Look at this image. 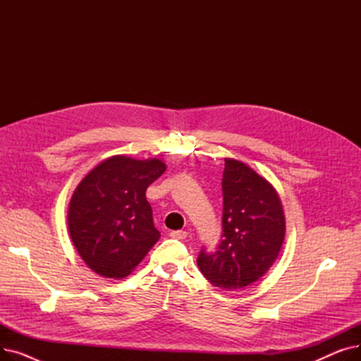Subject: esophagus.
<instances>
[{
	"label": "esophagus",
	"instance_id": "1",
	"mask_svg": "<svg viewBox=\"0 0 361 361\" xmlns=\"http://www.w3.org/2000/svg\"><path fill=\"white\" fill-rule=\"evenodd\" d=\"M169 237L173 238H177V240H184L187 237V233L183 231V230H178V231H171L169 233Z\"/></svg>",
	"mask_w": 361,
	"mask_h": 361
}]
</instances>
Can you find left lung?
Instances as JSON below:
<instances>
[{"label":"left lung","mask_w":361,"mask_h":361,"mask_svg":"<svg viewBox=\"0 0 361 361\" xmlns=\"http://www.w3.org/2000/svg\"><path fill=\"white\" fill-rule=\"evenodd\" d=\"M222 235L215 252L200 250L197 267L215 287L238 290L269 271L286 235V218L272 184L235 159L222 174Z\"/></svg>","instance_id":"left-lung-1"}]
</instances>
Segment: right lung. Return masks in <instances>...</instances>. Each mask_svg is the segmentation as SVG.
Here are the masks:
<instances>
[{"label": "right lung", "instance_id": "obj_1", "mask_svg": "<svg viewBox=\"0 0 361 361\" xmlns=\"http://www.w3.org/2000/svg\"><path fill=\"white\" fill-rule=\"evenodd\" d=\"M165 171L159 159L112 157L82 180L68 206V231L87 267L104 278H124L158 238L146 188Z\"/></svg>", "mask_w": 361, "mask_h": 361}]
</instances>
